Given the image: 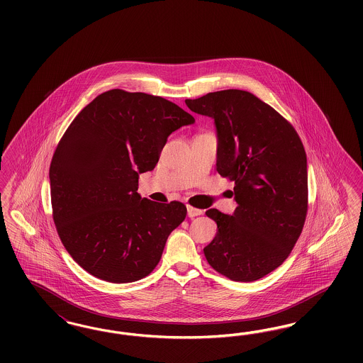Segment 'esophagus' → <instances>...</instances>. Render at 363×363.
<instances>
[{
  "instance_id": "esophagus-1",
  "label": "esophagus",
  "mask_w": 363,
  "mask_h": 363,
  "mask_svg": "<svg viewBox=\"0 0 363 363\" xmlns=\"http://www.w3.org/2000/svg\"><path fill=\"white\" fill-rule=\"evenodd\" d=\"M219 188H220V185H219V182L216 179H211L209 181V189L215 190L219 189Z\"/></svg>"
}]
</instances>
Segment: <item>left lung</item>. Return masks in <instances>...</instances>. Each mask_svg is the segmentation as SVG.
Returning a JSON list of instances; mask_svg holds the SVG:
<instances>
[{
  "label": "left lung",
  "mask_w": 363,
  "mask_h": 363,
  "mask_svg": "<svg viewBox=\"0 0 363 363\" xmlns=\"http://www.w3.org/2000/svg\"><path fill=\"white\" fill-rule=\"evenodd\" d=\"M185 116L164 98L111 89L86 106L60 140L50 164L52 220L88 274L130 283L159 264L182 207L141 197L138 174L155 169Z\"/></svg>",
  "instance_id": "1"
}]
</instances>
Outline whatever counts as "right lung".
<instances>
[{"label": "right lung", "mask_w": 363, "mask_h": 363, "mask_svg": "<svg viewBox=\"0 0 363 363\" xmlns=\"http://www.w3.org/2000/svg\"><path fill=\"white\" fill-rule=\"evenodd\" d=\"M218 129L216 170L234 181L233 215L219 213L208 264L234 281H255L287 259L308 215V170L293 126L256 95L211 92L188 104Z\"/></svg>", "instance_id": "right-lung-1"}]
</instances>
